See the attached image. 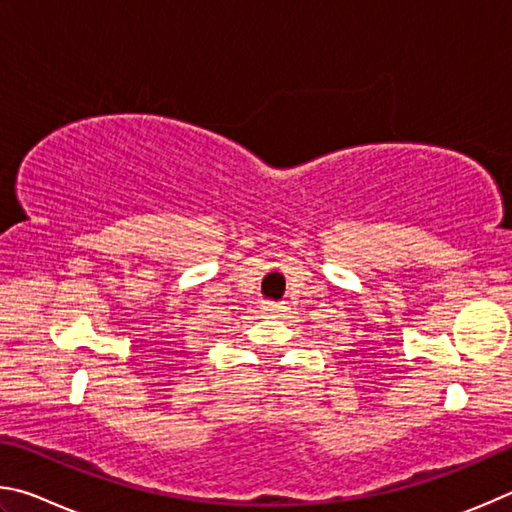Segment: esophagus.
Instances as JSON below:
<instances>
[{
	"label": "esophagus",
	"mask_w": 512,
	"mask_h": 512,
	"mask_svg": "<svg viewBox=\"0 0 512 512\" xmlns=\"http://www.w3.org/2000/svg\"><path fill=\"white\" fill-rule=\"evenodd\" d=\"M263 310H265V312H279L281 306H279V303H265Z\"/></svg>",
	"instance_id": "esophagus-1"
}]
</instances>
